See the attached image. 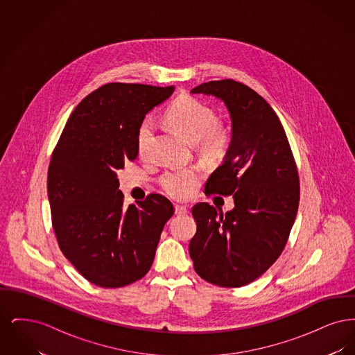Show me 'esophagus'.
I'll return each instance as SVG.
<instances>
[{
  "label": "esophagus",
  "mask_w": 355,
  "mask_h": 355,
  "mask_svg": "<svg viewBox=\"0 0 355 355\" xmlns=\"http://www.w3.org/2000/svg\"><path fill=\"white\" fill-rule=\"evenodd\" d=\"M174 213H175V216H185V214H187V209H186L185 206L175 205L174 206Z\"/></svg>",
  "instance_id": "1"
}]
</instances>
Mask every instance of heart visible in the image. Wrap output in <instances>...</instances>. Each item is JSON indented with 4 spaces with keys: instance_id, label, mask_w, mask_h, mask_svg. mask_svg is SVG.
<instances>
[{
    "instance_id": "obj_1",
    "label": "heart",
    "mask_w": 355,
    "mask_h": 355,
    "mask_svg": "<svg viewBox=\"0 0 355 355\" xmlns=\"http://www.w3.org/2000/svg\"><path fill=\"white\" fill-rule=\"evenodd\" d=\"M165 121L173 130L197 141L203 154L217 158L223 155L232 142V130L217 121L216 112L206 103L184 96L177 98L165 113ZM152 119H144L137 132V150L144 155L152 139ZM162 190L177 201L189 200L201 182L198 169H178L165 171L159 180Z\"/></svg>"
}]
</instances>
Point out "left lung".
I'll use <instances>...</instances> for the list:
<instances>
[{
	"mask_svg": "<svg viewBox=\"0 0 355 355\" xmlns=\"http://www.w3.org/2000/svg\"><path fill=\"white\" fill-rule=\"evenodd\" d=\"M191 93L220 98L230 113L232 142L205 193L233 196L234 209L222 214L220 207L197 203V233L189 253L205 281L245 286L286 246L300 203L298 170L281 121L253 89L220 80L198 85Z\"/></svg>",
	"mask_w": 355,
	"mask_h": 355,
	"instance_id": "obj_1",
	"label": "left lung"
}]
</instances>
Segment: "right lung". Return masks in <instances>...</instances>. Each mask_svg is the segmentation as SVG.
I'll list each match as a JSON object with an SVG mask.
<instances>
[{
    "label": "right lung",
    "instance_id": "add662e5",
    "mask_svg": "<svg viewBox=\"0 0 355 355\" xmlns=\"http://www.w3.org/2000/svg\"><path fill=\"white\" fill-rule=\"evenodd\" d=\"M106 84L77 105L51 154L48 198L61 252L100 287H122L152 268L173 205L159 194L123 205L117 170L135 161L137 132L174 86Z\"/></svg>",
    "mask_w": 355,
    "mask_h": 355
}]
</instances>
